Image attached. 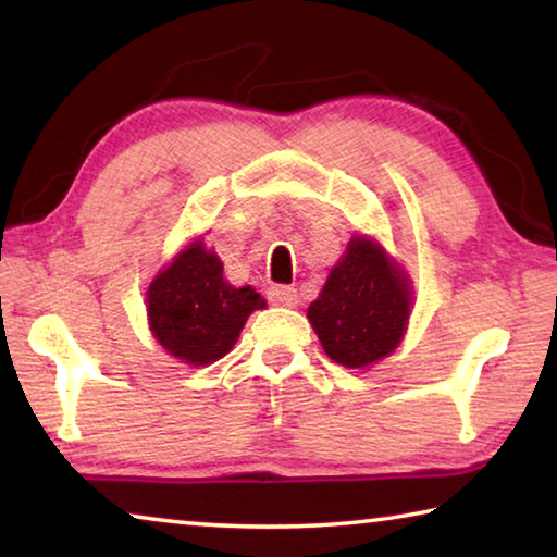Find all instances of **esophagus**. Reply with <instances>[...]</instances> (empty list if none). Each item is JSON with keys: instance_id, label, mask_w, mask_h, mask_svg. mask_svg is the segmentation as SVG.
<instances>
[{"instance_id": "1", "label": "esophagus", "mask_w": 557, "mask_h": 557, "mask_svg": "<svg viewBox=\"0 0 557 557\" xmlns=\"http://www.w3.org/2000/svg\"><path fill=\"white\" fill-rule=\"evenodd\" d=\"M268 299L272 301V305L277 307H297V289L295 287H287V285H275L268 289Z\"/></svg>"}]
</instances>
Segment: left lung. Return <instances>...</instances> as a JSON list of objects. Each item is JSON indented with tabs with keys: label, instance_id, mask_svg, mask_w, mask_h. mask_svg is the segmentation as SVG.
<instances>
[{
	"label": "left lung",
	"instance_id": "8db88e82",
	"mask_svg": "<svg viewBox=\"0 0 557 557\" xmlns=\"http://www.w3.org/2000/svg\"><path fill=\"white\" fill-rule=\"evenodd\" d=\"M410 312L408 272L379 240L354 233L309 305L307 319L332 361L346 369H369L400 346Z\"/></svg>",
	"mask_w": 557,
	"mask_h": 557
}]
</instances>
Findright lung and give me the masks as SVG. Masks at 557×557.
<instances>
[{
    "instance_id": "add662e5",
    "label": "right lung",
    "mask_w": 557,
    "mask_h": 557,
    "mask_svg": "<svg viewBox=\"0 0 557 557\" xmlns=\"http://www.w3.org/2000/svg\"><path fill=\"white\" fill-rule=\"evenodd\" d=\"M265 307L250 285L233 287L223 262L194 238L157 272L147 289L149 332L169 356L188 366L219 361L238 342L248 317Z\"/></svg>"
}]
</instances>
